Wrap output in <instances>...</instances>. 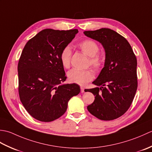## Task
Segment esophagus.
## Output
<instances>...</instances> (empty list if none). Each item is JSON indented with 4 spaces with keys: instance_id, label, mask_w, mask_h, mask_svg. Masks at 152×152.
<instances>
[{
    "instance_id": "obj_1",
    "label": "esophagus",
    "mask_w": 152,
    "mask_h": 152,
    "mask_svg": "<svg viewBox=\"0 0 152 152\" xmlns=\"http://www.w3.org/2000/svg\"><path fill=\"white\" fill-rule=\"evenodd\" d=\"M80 89H81V92L82 93H83L84 92V88H83V87H80Z\"/></svg>"
}]
</instances>
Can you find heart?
Instances as JSON below:
<instances>
[{
	"label": "heart",
	"mask_w": 152,
	"mask_h": 152,
	"mask_svg": "<svg viewBox=\"0 0 152 152\" xmlns=\"http://www.w3.org/2000/svg\"><path fill=\"white\" fill-rule=\"evenodd\" d=\"M78 46L82 52L89 56L87 65L90 66L96 71L101 70L104 65V57L99 53V47L96 42L91 39L83 40L78 44ZM72 51L69 46L64 47L60 53V61L62 66L69 69L70 66V59ZM93 74L89 69L78 70L72 69L68 73V78L71 83L80 86H84L93 79Z\"/></svg>",
	"instance_id": "heart-1"
}]
</instances>
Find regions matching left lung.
<instances>
[{"label":"left lung","instance_id":"8db88e82","mask_svg":"<svg viewBox=\"0 0 152 152\" xmlns=\"http://www.w3.org/2000/svg\"><path fill=\"white\" fill-rule=\"evenodd\" d=\"M85 35L101 42L106 51L104 66L88 89L95 95L88 111L101 120H113L129 108L136 93L138 81L137 57L130 44L117 32L108 28L84 31Z\"/></svg>","mask_w":152,"mask_h":152}]
</instances>
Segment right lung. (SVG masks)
Here are the masks:
<instances>
[{"label": "right lung", "mask_w": 152, "mask_h": 152, "mask_svg": "<svg viewBox=\"0 0 152 152\" xmlns=\"http://www.w3.org/2000/svg\"><path fill=\"white\" fill-rule=\"evenodd\" d=\"M78 32L46 28L31 38L22 51L18 65L19 99L38 121L50 122L60 118L69 100L80 92L76 83L61 84L66 76L59 58L61 50Z\"/></svg>", "instance_id": "right-lung-1"}]
</instances>
